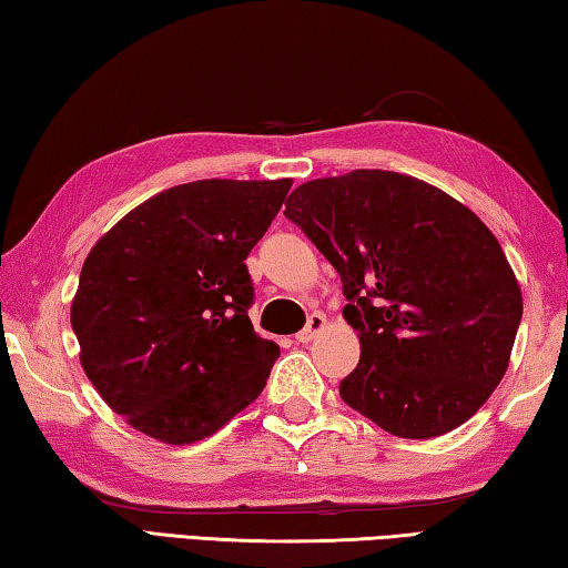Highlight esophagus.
<instances>
[{
  "label": "esophagus",
  "instance_id": "34e87169",
  "mask_svg": "<svg viewBox=\"0 0 568 568\" xmlns=\"http://www.w3.org/2000/svg\"><path fill=\"white\" fill-rule=\"evenodd\" d=\"M324 324H327V317H324L322 312L310 314V320H306V327L300 334H296V342H302V345H306V342H312L324 329Z\"/></svg>",
  "mask_w": 568,
  "mask_h": 568
}]
</instances>
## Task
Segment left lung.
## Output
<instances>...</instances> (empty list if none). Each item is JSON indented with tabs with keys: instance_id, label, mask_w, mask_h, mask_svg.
Returning <instances> with one entry per match:
<instances>
[{
	"instance_id": "8db88e82",
	"label": "left lung",
	"mask_w": 568,
	"mask_h": 568,
	"mask_svg": "<svg viewBox=\"0 0 568 568\" xmlns=\"http://www.w3.org/2000/svg\"><path fill=\"white\" fill-rule=\"evenodd\" d=\"M337 268L359 334L339 395L397 438L450 433L504 379L524 314L514 268L476 213L413 175L359 169L286 201Z\"/></svg>"
}]
</instances>
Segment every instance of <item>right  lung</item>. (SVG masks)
<instances>
[{
	"instance_id": "add662e5",
	"label": "right lung",
	"mask_w": 568,
	"mask_h": 568,
	"mask_svg": "<svg viewBox=\"0 0 568 568\" xmlns=\"http://www.w3.org/2000/svg\"><path fill=\"white\" fill-rule=\"evenodd\" d=\"M290 189L292 179L173 185L90 248L70 310L80 362L138 433L203 440L264 389L278 345L248 320L244 262Z\"/></svg>"
}]
</instances>
